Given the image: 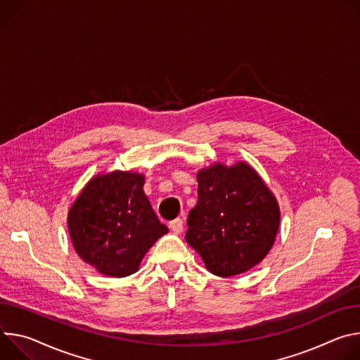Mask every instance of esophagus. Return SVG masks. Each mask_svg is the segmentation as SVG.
<instances>
[{
  "instance_id": "34e87169",
  "label": "esophagus",
  "mask_w": 360,
  "mask_h": 360,
  "mask_svg": "<svg viewBox=\"0 0 360 360\" xmlns=\"http://www.w3.org/2000/svg\"><path fill=\"white\" fill-rule=\"evenodd\" d=\"M169 227H170V230H172L173 233H176V234H181L183 230H184V226H183V220H181V219H176V220L170 221Z\"/></svg>"
}]
</instances>
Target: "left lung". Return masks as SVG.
<instances>
[{
    "label": "left lung",
    "instance_id": "obj_1",
    "mask_svg": "<svg viewBox=\"0 0 360 360\" xmlns=\"http://www.w3.org/2000/svg\"><path fill=\"white\" fill-rule=\"evenodd\" d=\"M198 202L188 214L187 243L221 277L259 264L276 242L281 207L246 162L213 163L197 172Z\"/></svg>",
    "mask_w": 360,
    "mask_h": 360
}]
</instances>
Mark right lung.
<instances>
[{"instance_id":"1","label":"right lung","mask_w":360,"mask_h":360,"mask_svg":"<svg viewBox=\"0 0 360 360\" xmlns=\"http://www.w3.org/2000/svg\"><path fill=\"white\" fill-rule=\"evenodd\" d=\"M144 181V174L131 170L96 174L68 210L74 250L104 276L136 273L157 238L169 231L151 209Z\"/></svg>"}]
</instances>
